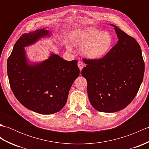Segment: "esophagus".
<instances>
[{
    "label": "esophagus",
    "mask_w": 149,
    "mask_h": 149,
    "mask_svg": "<svg viewBox=\"0 0 149 149\" xmlns=\"http://www.w3.org/2000/svg\"><path fill=\"white\" fill-rule=\"evenodd\" d=\"M77 65L79 66V68L80 70H81L83 69V68L84 67V64L81 61H79L77 63Z\"/></svg>",
    "instance_id": "obj_1"
}]
</instances>
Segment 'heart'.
I'll return each instance as SVG.
<instances>
[{
    "label": "heart",
    "mask_w": 149,
    "mask_h": 149,
    "mask_svg": "<svg viewBox=\"0 0 149 149\" xmlns=\"http://www.w3.org/2000/svg\"><path fill=\"white\" fill-rule=\"evenodd\" d=\"M74 42L82 47V52L88 58L98 59L103 58L111 49L113 38L111 34L94 27H84L74 34ZM68 49L72 50L70 46Z\"/></svg>",
    "instance_id": "heart-1"
}]
</instances>
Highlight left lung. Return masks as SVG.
Returning <instances> with one entry per match:
<instances>
[{
	"label": "left lung",
	"mask_w": 149,
	"mask_h": 149,
	"mask_svg": "<svg viewBox=\"0 0 149 149\" xmlns=\"http://www.w3.org/2000/svg\"><path fill=\"white\" fill-rule=\"evenodd\" d=\"M118 40L102 58L83 59L81 74L88 83L90 103L100 112L124 109L136 95L143 81L145 63L137 41L115 25Z\"/></svg>",
	"instance_id": "left-lung-1"
}]
</instances>
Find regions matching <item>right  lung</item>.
Masks as SVG:
<instances>
[{"mask_svg":"<svg viewBox=\"0 0 149 149\" xmlns=\"http://www.w3.org/2000/svg\"><path fill=\"white\" fill-rule=\"evenodd\" d=\"M50 34L45 29L22 34L7 61L9 84L16 98L26 108L43 115L57 113L65 106L80 73L77 60L66 61L53 53L45 61L29 64L24 47Z\"/></svg>","mask_w":149,"mask_h":149,"instance_id":"1","label":"right lung"}]
</instances>
